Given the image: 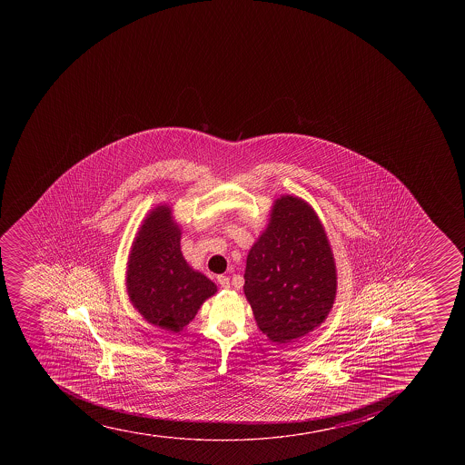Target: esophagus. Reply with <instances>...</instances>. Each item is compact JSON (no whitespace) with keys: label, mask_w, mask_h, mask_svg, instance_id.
<instances>
[{"label":"esophagus","mask_w":465,"mask_h":465,"mask_svg":"<svg viewBox=\"0 0 465 465\" xmlns=\"http://www.w3.org/2000/svg\"><path fill=\"white\" fill-rule=\"evenodd\" d=\"M218 283H220L221 288H224V290H229L230 288V279L227 276H218Z\"/></svg>","instance_id":"1"}]
</instances>
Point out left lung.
I'll use <instances>...</instances> for the list:
<instances>
[{"label":"left lung","mask_w":465,"mask_h":465,"mask_svg":"<svg viewBox=\"0 0 465 465\" xmlns=\"http://www.w3.org/2000/svg\"><path fill=\"white\" fill-rule=\"evenodd\" d=\"M244 279L259 331L272 342H294L326 322L338 286L335 258L324 225L303 198L274 200Z\"/></svg>","instance_id":"left-lung-1"}]
</instances>
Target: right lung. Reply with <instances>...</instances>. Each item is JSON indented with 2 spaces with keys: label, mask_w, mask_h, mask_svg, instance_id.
Segmentation results:
<instances>
[{
  "label": "right lung",
  "mask_w": 465,
  "mask_h": 465,
  "mask_svg": "<svg viewBox=\"0 0 465 465\" xmlns=\"http://www.w3.org/2000/svg\"><path fill=\"white\" fill-rule=\"evenodd\" d=\"M182 229L168 204H157L143 218L130 247L125 288L145 322L180 333L198 309L215 295V283L193 270L180 250Z\"/></svg>",
  "instance_id": "add662e5"
}]
</instances>
